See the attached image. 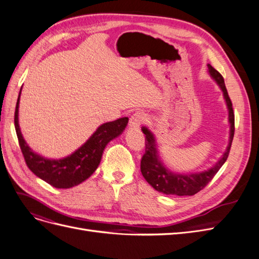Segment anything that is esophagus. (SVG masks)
<instances>
[{
	"mask_svg": "<svg viewBox=\"0 0 259 259\" xmlns=\"http://www.w3.org/2000/svg\"><path fill=\"white\" fill-rule=\"evenodd\" d=\"M145 120H146V116L143 112H135L130 117V123H128L130 127L137 130L139 128L140 125L145 122Z\"/></svg>",
	"mask_w": 259,
	"mask_h": 259,
	"instance_id": "1",
	"label": "esophagus"
}]
</instances>
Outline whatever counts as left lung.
I'll use <instances>...</instances> for the list:
<instances>
[{"label":"left lung","mask_w":259,"mask_h":259,"mask_svg":"<svg viewBox=\"0 0 259 259\" xmlns=\"http://www.w3.org/2000/svg\"><path fill=\"white\" fill-rule=\"evenodd\" d=\"M207 68L209 75L213 77V80L223 91L226 105L227 108H228V121L230 124L229 144L227 146L224 154L221 156V159L207 170L198 171V173L193 174H179L175 173V171H171L164 165V163L161 161L159 156L154 135L148 127L143 126L142 131L146 135V151L143 155L142 162H140V170H142V174L147 180V183L152 186L156 191L161 193L174 195H193L198 193L213 179V177L224 165V163L229 155L230 147L234 135V113L232 109V103L225 86L223 75L209 64L207 65Z\"/></svg>","instance_id":"obj_1"}]
</instances>
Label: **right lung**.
I'll use <instances>...</instances> for the list:
<instances>
[{
  "label": "right lung",
  "instance_id": "1",
  "mask_svg": "<svg viewBox=\"0 0 259 259\" xmlns=\"http://www.w3.org/2000/svg\"><path fill=\"white\" fill-rule=\"evenodd\" d=\"M20 94L21 90L15 110V128L23 158L34 175L58 189L72 188L88 179L98 167L108 143L120 136L128 123V117H121L101 124L96 132L70 155L58 160L48 159L34 152L22 137L18 119Z\"/></svg>",
  "mask_w": 259,
  "mask_h": 259
}]
</instances>
